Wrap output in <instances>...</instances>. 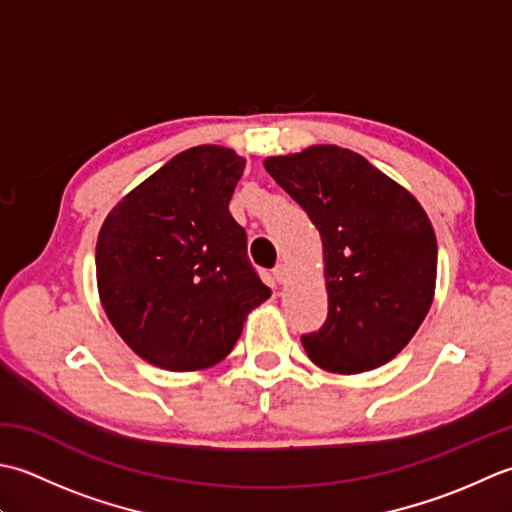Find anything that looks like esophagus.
Returning a JSON list of instances; mask_svg holds the SVG:
<instances>
[{
    "label": "esophagus",
    "instance_id": "esophagus-1",
    "mask_svg": "<svg viewBox=\"0 0 512 512\" xmlns=\"http://www.w3.org/2000/svg\"><path fill=\"white\" fill-rule=\"evenodd\" d=\"M271 276H274V280H276L278 285H283L285 280H287V276H289V269L285 265H276L274 269H271Z\"/></svg>",
    "mask_w": 512,
    "mask_h": 512
}]
</instances>
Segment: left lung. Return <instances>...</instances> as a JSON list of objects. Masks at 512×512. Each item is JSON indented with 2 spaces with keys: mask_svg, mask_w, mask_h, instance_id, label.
Here are the masks:
<instances>
[{
  "mask_svg": "<svg viewBox=\"0 0 512 512\" xmlns=\"http://www.w3.org/2000/svg\"><path fill=\"white\" fill-rule=\"evenodd\" d=\"M265 170L322 238L329 314L300 338L309 360L347 375L387 364L433 302L437 241L429 216L411 192L338 145L269 156Z\"/></svg>",
  "mask_w": 512,
  "mask_h": 512,
  "instance_id": "obj_1",
  "label": "left lung"
}]
</instances>
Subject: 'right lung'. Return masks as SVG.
Returning <instances> with one entry per match:
<instances>
[{
	"label": "right lung",
	"mask_w": 512,
	"mask_h": 512,
	"mask_svg": "<svg viewBox=\"0 0 512 512\" xmlns=\"http://www.w3.org/2000/svg\"><path fill=\"white\" fill-rule=\"evenodd\" d=\"M245 159L223 145L176 154L112 207L97 241L101 305L125 344L168 371L221 362L271 291L229 198Z\"/></svg>",
	"instance_id": "1"
}]
</instances>
